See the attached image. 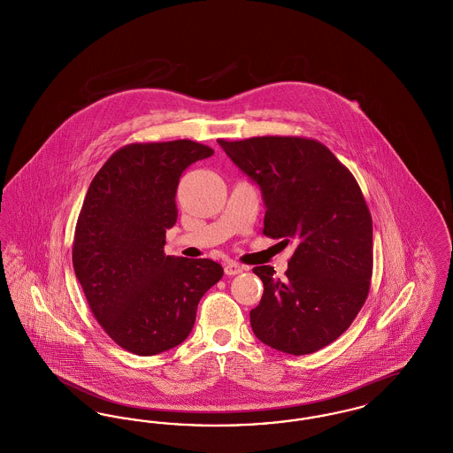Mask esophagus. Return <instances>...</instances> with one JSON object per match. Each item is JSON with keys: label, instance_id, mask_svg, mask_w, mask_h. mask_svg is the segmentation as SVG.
<instances>
[{"label": "esophagus", "instance_id": "obj_1", "mask_svg": "<svg viewBox=\"0 0 453 453\" xmlns=\"http://www.w3.org/2000/svg\"><path fill=\"white\" fill-rule=\"evenodd\" d=\"M244 270H246V266L239 265L236 261H226V263H224V272H226V275H229V277L239 275V273H242Z\"/></svg>", "mask_w": 453, "mask_h": 453}]
</instances>
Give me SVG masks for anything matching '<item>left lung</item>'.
I'll return each mask as SVG.
<instances>
[{"instance_id":"obj_1","label":"left lung","mask_w":453,"mask_h":453,"mask_svg":"<svg viewBox=\"0 0 453 453\" xmlns=\"http://www.w3.org/2000/svg\"><path fill=\"white\" fill-rule=\"evenodd\" d=\"M261 190L263 234L296 250L287 279L253 268L263 297L250 312L259 342L309 355L340 338L362 309L372 279V217L353 174L321 142L265 135L219 139Z\"/></svg>"}]
</instances>
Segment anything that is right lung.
Here are the masks:
<instances>
[{"label":"right lung","instance_id":"add662e5","mask_svg":"<svg viewBox=\"0 0 453 453\" xmlns=\"http://www.w3.org/2000/svg\"><path fill=\"white\" fill-rule=\"evenodd\" d=\"M188 139L129 144L89 183L78 217L73 266L108 336L141 357L183 343L196 305L222 279L212 259L165 255L176 222V188L192 163L212 156Z\"/></svg>","mask_w":453,"mask_h":453}]
</instances>
